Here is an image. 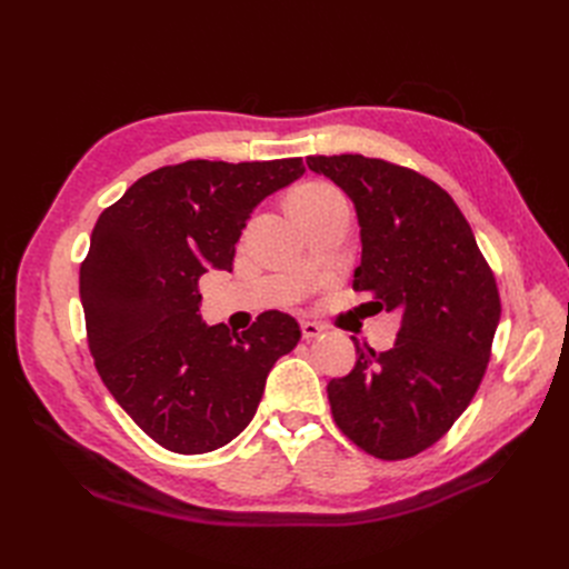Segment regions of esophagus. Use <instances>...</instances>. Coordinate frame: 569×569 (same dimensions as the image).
Masks as SVG:
<instances>
[{"label":"esophagus","mask_w":569,"mask_h":569,"mask_svg":"<svg viewBox=\"0 0 569 569\" xmlns=\"http://www.w3.org/2000/svg\"><path fill=\"white\" fill-rule=\"evenodd\" d=\"M322 332H325L322 325H318L313 320H301V335H303V339H316Z\"/></svg>","instance_id":"esophagus-1"}]
</instances>
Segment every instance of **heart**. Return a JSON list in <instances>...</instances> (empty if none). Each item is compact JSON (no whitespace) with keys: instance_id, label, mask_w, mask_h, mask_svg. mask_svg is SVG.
Listing matches in <instances>:
<instances>
[{"instance_id":"1","label":"heart","mask_w":569,"mask_h":569,"mask_svg":"<svg viewBox=\"0 0 569 569\" xmlns=\"http://www.w3.org/2000/svg\"><path fill=\"white\" fill-rule=\"evenodd\" d=\"M327 197H339V192L330 184H322V182H311V184H301L299 189H295L289 197V206H308L313 201L327 199Z\"/></svg>"}]
</instances>
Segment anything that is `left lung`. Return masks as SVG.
I'll return each instance as SVG.
<instances>
[{"label": "left lung", "mask_w": 569, "mask_h": 569, "mask_svg": "<svg viewBox=\"0 0 569 569\" xmlns=\"http://www.w3.org/2000/svg\"><path fill=\"white\" fill-rule=\"evenodd\" d=\"M353 201L358 291L401 313L393 347L356 343V368L327 385L339 429L382 460L439 441L485 377L501 299L470 222L429 178L360 153L308 157Z\"/></svg>", "instance_id": "1"}]
</instances>
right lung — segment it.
Wrapping results in <instances>:
<instances>
[{"label": "right lung", "mask_w": 569, "mask_h": 569, "mask_svg": "<svg viewBox=\"0 0 569 569\" xmlns=\"http://www.w3.org/2000/svg\"><path fill=\"white\" fill-rule=\"evenodd\" d=\"M301 159L184 161L137 180L99 216L80 301L101 380L144 432L176 453H209L256 416L299 322L266 311L242 335L199 316V278L232 270L234 244Z\"/></svg>", "instance_id": "right-lung-1"}]
</instances>
